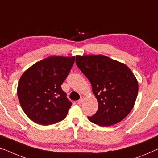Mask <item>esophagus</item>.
<instances>
[{"mask_svg": "<svg viewBox=\"0 0 158 158\" xmlns=\"http://www.w3.org/2000/svg\"><path fill=\"white\" fill-rule=\"evenodd\" d=\"M84 99H85V97L84 96H82L81 98V99H80L79 100L77 101V104H81L82 102L84 101Z\"/></svg>", "mask_w": 158, "mask_h": 158, "instance_id": "34e87169", "label": "esophagus"}]
</instances>
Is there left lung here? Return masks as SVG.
I'll return each mask as SVG.
<instances>
[{"instance_id":"8db88e82","label":"left lung","mask_w":158,"mask_h":158,"mask_svg":"<svg viewBox=\"0 0 158 158\" xmlns=\"http://www.w3.org/2000/svg\"><path fill=\"white\" fill-rule=\"evenodd\" d=\"M76 63L90 82L98 102V111L88 119L101 127L122 121L132 110L138 92L129 68L102 55L76 56Z\"/></svg>"}]
</instances>
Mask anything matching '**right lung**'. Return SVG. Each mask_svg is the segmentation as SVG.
I'll return each mask as SVG.
<instances>
[{
  "label": "right lung",
  "instance_id": "1",
  "mask_svg": "<svg viewBox=\"0 0 158 158\" xmlns=\"http://www.w3.org/2000/svg\"><path fill=\"white\" fill-rule=\"evenodd\" d=\"M75 56H50L31 65L18 85L19 102L25 114L41 125L64 120L72 102L61 85L74 64Z\"/></svg>",
  "mask_w": 158,
  "mask_h": 158
}]
</instances>
